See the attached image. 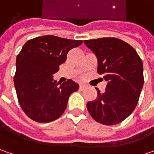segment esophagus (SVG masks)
<instances>
[{"label": "esophagus", "instance_id": "1", "mask_svg": "<svg viewBox=\"0 0 154 154\" xmlns=\"http://www.w3.org/2000/svg\"><path fill=\"white\" fill-rule=\"evenodd\" d=\"M86 86H85V85H83V84H80V87H79V88H80V91H83V90H85V89H86Z\"/></svg>", "mask_w": 154, "mask_h": 154}]
</instances>
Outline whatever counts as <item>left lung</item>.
<instances>
[{
    "label": "left lung",
    "mask_w": 154,
    "mask_h": 154,
    "mask_svg": "<svg viewBox=\"0 0 154 154\" xmlns=\"http://www.w3.org/2000/svg\"><path fill=\"white\" fill-rule=\"evenodd\" d=\"M96 55L98 72L107 86L94 100L86 103L92 118L103 125H114L125 120L134 111L144 84L143 64L131 45L116 38L85 40Z\"/></svg>",
    "instance_id": "1"
}]
</instances>
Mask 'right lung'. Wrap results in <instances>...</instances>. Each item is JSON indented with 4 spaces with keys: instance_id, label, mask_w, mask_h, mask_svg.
I'll return each instance as SVG.
<instances>
[{
    "instance_id": "obj_1",
    "label": "right lung",
    "mask_w": 154,
    "mask_h": 154,
    "mask_svg": "<svg viewBox=\"0 0 154 154\" xmlns=\"http://www.w3.org/2000/svg\"><path fill=\"white\" fill-rule=\"evenodd\" d=\"M82 40L42 36L28 40L16 58L14 86L26 115L38 122H50L65 111L71 93L79 89L72 80L60 83L53 79L68 51Z\"/></svg>"
}]
</instances>
